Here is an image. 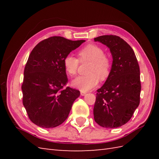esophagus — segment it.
<instances>
[{"mask_svg": "<svg viewBox=\"0 0 159 159\" xmlns=\"http://www.w3.org/2000/svg\"><path fill=\"white\" fill-rule=\"evenodd\" d=\"M80 94H81V96H85L86 94V92H83V91H80Z\"/></svg>", "mask_w": 159, "mask_h": 159, "instance_id": "34e87169", "label": "esophagus"}]
</instances>
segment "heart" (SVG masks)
Here are the masks:
<instances>
[{
    "mask_svg": "<svg viewBox=\"0 0 159 159\" xmlns=\"http://www.w3.org/2000/svg\"><path fill=\"white\" fill-rule=\"evenodd\" d=\"M79 59L67 55L63 59V66L69 75L74 76L79 70V63L90 61L87 70L88 74L77 77L72 81V85L83 92L89 91L98 84L100 80L104 81L109 76L111 70V60L104 55L102 47L90 43L78 52Z\"/></svg>",
    "mask_w": 159,
    "mask_h": 159,
    "instance_id": "heart-1",
    "label": "heart"
}]
</instances>
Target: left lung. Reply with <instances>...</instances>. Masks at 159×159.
I'll use <instances>...</instances> for the list:
<instances>
[{"instance_id": "left-lung-1", "label": "left lung", "mask_w": 159, "mask_h": 159, "mask_svg": "<svg viewBox=\"0 0 159 159\" xmlns=\"http://www.w3.org/2000/svg\"><path fill=\"white\" fill-rule=\"evenodd\" d=\"M109 48L113 64L109 76L97 90L94 120L100 126L118 128L129 121L140 102V70L133 48L119 36L94 38Z\"/></svg>"}]
</instances>
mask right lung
<instances>
[{"label": "right lung", "mask_w": 159, "mask_h": 159, "mask_svg": "<svg viewBox=\"0 0 159 159\" xmlns=\"http://www.w3.org/2000/svg\"><path fill=\"white\" fill-rule=\"evenodd\" d=\"M85 42L53 36L32 50L24 70L22 103L30 120L37 126L55 128L68 117L80 92L64 88L68 79L63 59Z\"/></svg>", "instance_id": "1"}]
</instances>
